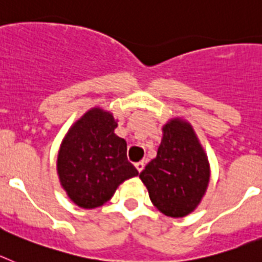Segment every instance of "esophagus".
<instances>
[{"label":"esophagus","instance_id":"obj_1","mask_svg":"<svg viewBox=\"0 0 262 262\" xmlns=\"http://www.w3.org/2000/svg\"><path fill=\"white\" fill-rule=\"evenodd\" d=\"M134 166H136V169H137V171L141 172V171H142V170H144L145 162H144V161H140V162L134 163Z\"/></svg>","mask_w":262,"mask_h":262}]
</instances>
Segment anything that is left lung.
<instances>
[{
    "label": "left lung",
    "instance_id": "left-lung-1",
    "mask_svg": "<svg viewBox=\"0 0 262 262\" xmlns=\"http://www.w3.org/2000/svg\"><path fill=\"white\" fill-rule=\"evenodd\" d=\"M210 177V162L192 125L179 117L163 125L157 157L140 174L151 203L170 217L195 211Z\"/></svg>",
    "mask_w": 262,
    "mask_h": 262
}]
</instances>
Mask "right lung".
<instances>
[{"label":"right lung","instance_id":"add662e5","mask_svg":"<svg viewBox=\"0 0 262 262\" xmlns=\"http://www.w3.org/2000/svg\"><path fill=\"white\" fill-rule=\"evenodd\" d=\"M116 128L112 113L95 106L72 124L60 144L59 182L80 208L103 206L122 182L138 175L126 158V141L115 133Z\"/></svg>","mask_w":262,"mask_h":262}]
</instances>
